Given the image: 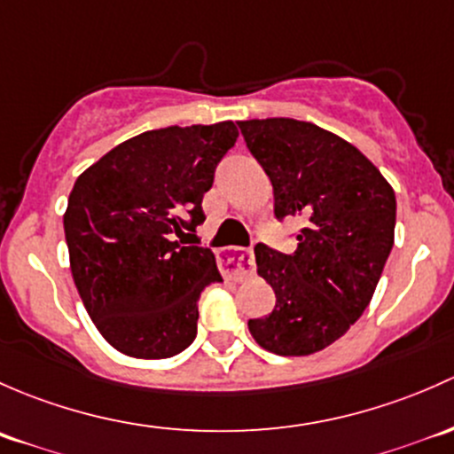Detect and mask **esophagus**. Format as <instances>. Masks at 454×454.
Returning a JSON list of instances; mask_svg holds the SVG:
<instances>
[{
    "mask_svg": "<svg viewBox=\"0 0 454 454\" xmlns=\"http://www.w3.org/2000/svg\"><path fill=\"white\" fill-rule=\"evenodd\" d=\"M221 269L229 279H240L251 278L255 273V260L254 251L251 249H229L227 254L221 255Z\"/></svg>",
    "mask_w": 454,
    "mask_h": 454,
    "instance_id": "34e87169",
    "label": "esophagus"
}]
</instances>
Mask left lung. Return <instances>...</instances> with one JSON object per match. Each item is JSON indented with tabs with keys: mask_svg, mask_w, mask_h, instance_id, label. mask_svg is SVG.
I'll return each instance as SVG.
<instances>
[{
	"mask_svg": "<svg viewBox=\"0 0 454 454\" xmlns=\"http://www.w3.org/2000/svg\"><path fill=\"white\" fill-rule=\"evenodd\" d=\"M273 184L275 218L299 216L297 249L255 245L275 308L249 319L254 339L279 356L328 348L365 312L394 247L395 194L358 148L293 118L238 122Z\"/></svg>",
	"mask_w": 454,
	"mask_h": 454,
	"instance_id": "8db88e82",
	"label": "left lung"
}]
</instances>
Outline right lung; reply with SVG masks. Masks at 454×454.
<instances>
[{
  "label": "right lung",
  "mask_w": 454,
  "mask_h": 454,
  "mask_svg": "<svg viewBox=\"0 0 454 454\" xmlns=\"http://www.w3.org/2000/svg\"><path fill=\"white\" fill-rule=\"evenodd\" d=\"M236 139L233 122L146 130L74 184L63 218L74 284L126 356L170 358L196 339L200 293L223 278L209 247L181 238L205 221L203 194Z\"/></svg>",
  "instance_id": "right-lung-1"
}]
</instances>
